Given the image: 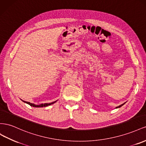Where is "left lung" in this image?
I'll use <instances>...</instances> for the list:
<instances>
[{"label": "left lung", "mask_w": 146, "mask_h": 146, "mask_svg": "<svg viewBox=\"0 0 146 146\" xmlns=\"http://www.w3.org/2000/svg\"><path fill=\"white\" fill-rule=\"evenodd\" d=\"M125 104V103H123V104H122V105H120V106H117V107H116V108H120V107H121L122 106H123V105Z\"/></svg>", "instance_id": "left-lung-1"}]
</instances>
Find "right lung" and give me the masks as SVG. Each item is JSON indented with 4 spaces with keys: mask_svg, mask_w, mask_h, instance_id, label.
Here are the masks:
<instances>
[{
    "mask_svg": "<svg viewBox=\"0 0 146 146\" xmlns=\"http://www.w3.org/2000/svg\"><path fill=\"white\" fill-rule=\"evenodd\" d=\"M24 103H27L28 105H29L31 106H33V107H36V108H38V107H43V106H49V105H52V104L56 102H54L52 103H44V104H41V105H34V104L33 103H31L30 102H25V101H23Z\"/></svg>",
    "mask_w": 146,
    "mask_h": 146,
    "instance_id": "add662e5",
    "label": "right lung"
}]
</instances>
